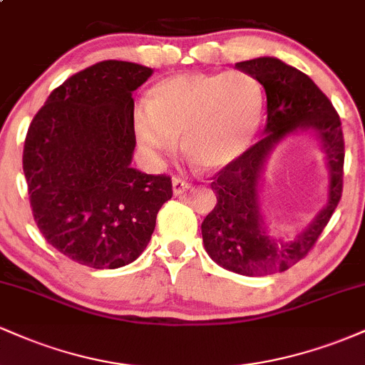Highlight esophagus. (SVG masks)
I'll return each instance as SVG.
<instances>
[{"mask_svg":"<svg viewBox=\"0 0 365 365\" xmlns=\"http://www.w3.org/2000/svg\"><path fill=\"white\" fill-rule=\"evenodd\" d=\"M171 185H173V194L175 195H182L185 194V192H188L192 188L190 183L183 182V180L180 178H173V182H171Z\"/></svg>","mask_w":365,"mask_h":365,"instance_id":"esophagus-1","label":"esophagus"}]
</instances>
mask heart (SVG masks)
<instances>
[{"label":"heart","instance_id":"heart-1","mask_svg":"<svg viewBox=\"0 0 365 365\" xmlns=\"http://www.w3.org/2000/svg\"><path fill=\"white\" fill-rule=\"evenodd\" d=\"M262 113V89L250 75L183 73L154 83L148 104L133 110L132 125L149 156L173 154L182 137L195 168L220 171L252 145Z\"/></svg>","mask_w":365,"mask_h":365}]
</instances>
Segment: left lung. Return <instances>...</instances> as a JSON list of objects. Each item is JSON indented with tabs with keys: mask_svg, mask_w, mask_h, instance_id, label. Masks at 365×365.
<instances>
[{
	"mask_svg": "<svg viewBox=\"0 0 365 365\" xmlns=\"http://www.w3.org/2000/svg\"><path fill=\"white\" fill-rule=\"evenodd\" d=\"M266 91L267 120L262 139L226 166L211 183L216 206L202 221L204 249L216 264L244 276L288 269L305 257L341 199L345 142L340 116L311 77L273 56L237 63ZM309 131L320 142L330 171L329 199L292 239L267 232L260 212L262 175L272 150L290 135Z\"/></svg>",
	"mask_w": 365,
	"mask_h": 365,
	"instance_id": "left-lung-1",
	"label": "left lung"
}]
</instances>
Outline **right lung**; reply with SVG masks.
<instances>
[{"mask_svg": "<svg viewBox=\"0 0 365 365\" xmlns=\"http://www.w3.org/2000/svg\"><path fill=\"white\" fill-rule=\"evenodd\" d=\"M154 70L108 60L66 78L34 116L24 175L49 245L94 269H116L148 247L171 180L132 168V92Z\"/></svg>", "mask_w": 365, "mask_h": 365, "instance_id": "add662e5", "label": "right lung"}]
</instances>
